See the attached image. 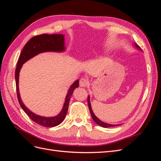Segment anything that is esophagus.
<instances>
[{
	"label": "esophagus",
	"instance_id": "obj_1",
	"mask_svg": "<svg viewBox=\"0 0 161 161\" xmlns=\"http://www.w3.org/2000/svg\"><path fill=\"white\" fill-rule=\"evenodd\" d=\"M79 85L82 87H85V86H86L87 85H89V81H88V80H87V79H84V78H83V79H81L80 80Z\"/></svg>",
	"mask_w": 161,
	"mask_h": 161
}]
</instances>
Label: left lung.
Wrapping results in <instances>:
<instances>
[{
	"instance_id": "left-lung-1",
	"label": "left lung",
	"mask_w": 161,
	"mask_h": 161,
	"mask_svg": "<svg viewBox=\"0 0 161 161\" xmlns=\"http://www.w3.org/2000/svg\"><path fill=\"white\" fill-rule=\"evenodd\" d=\"M134 46H135V47L136 49H138L139 50H141V48L136 44V43H134ZM87 102H88V105H89V111H90V113L91 115L92 116V119L94 120L95 122L98 124L99 125L101 126V127H103V128H109V127H114V126H117V125H119L120 124H108V123H105L103 122V121H102L101 120H100L98 118H97V116L94 114L93 111H92V108H91V102H90V96H88V99H87Z\"/></svg>"
}]
</instances>
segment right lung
<instances>
[{
    "label": "right lung",
    "mask_w": 161,
    "mask_h": 161,
    "mask_svg": "<svg viewBox=\"0 0 161 161\" xmlns=\"http://www.w3.org/2000/svg\"><path fill=\"white\" fill-rule=\"evenodd\" d=\"M65 50L64 35H62V34H52V35L42 34V35L34 36L24 46L17 64L15 70V82L19 103L22 109L31 119V120L39 125L44 126V127H55V126L60 124L64 121L67 114L68 109H69V101L71 95L75 89L79 87V80H76L70 86L66 96L64 105H63V108L60 113L56 116L48 118V117L40 116L33 113L23 103L19 89V72H20L21 69L24 63H25L27 61L30 60L33 57L37 56L39 53L47 52H64Z\"/></svg>",
    "instance_id": "right-lung-1"
}]
</instances>
